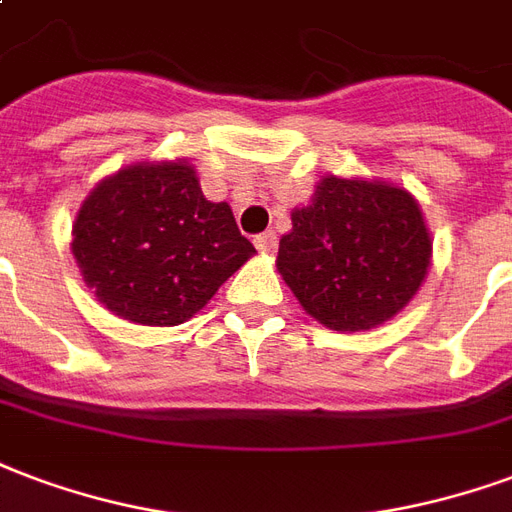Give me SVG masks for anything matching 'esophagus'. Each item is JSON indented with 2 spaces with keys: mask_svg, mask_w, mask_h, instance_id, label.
Listing matches in <instances>:
<instances>
[{
  "mask_svg": "<svg viewBox=\"0 0 512 512\" xmlns=\"http://www.w3.org/2000/svg\"><path fill=\"white\" fill-rule=\"evenodd\" d=\"M255 246L260 249V252H266V255H271L276 249V236L268 230V233H260V236H255Z\"/></svg>",
  "mask_w": 512,
  "mask_h": 512,
  "instance_id": "obj_1",
  "label": "esophagus"
}]
</instances>
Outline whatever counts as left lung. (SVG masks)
<instances>
[{
	"mask_svg": "<svg viewBox=\"0 0 512 512\" xmlns=\"http://www.w3.org/2000/svg\"><path fill=\"white\" fill-rule=\"evenodd\" d=\"M431 238L407 189L380 181H320L295 208L276 268L314 320L366 331L410 304L426 279Z\"/></svg>",
	"mask_w": 512,
	"mask_h": 512,
	"instance_id": "obj_1",
	"label": "left lung"
}]
</instances>
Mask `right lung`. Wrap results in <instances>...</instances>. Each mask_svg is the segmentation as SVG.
Segmentation results:
<instances>
[{
  "instance_id": "add662e5",
  "label": "right lung",
  "mask_w": 512,
  "mask_h": 512,
  "mask_svg": "<svg viewBox=\"0 0 512 512\" xmlns=\"http://www.w3.org/2000/svg\"><path fill=\"white\" fill-rule=\"evenodd\" d=\"M83 282L140 325H179L255 255L227 203L200 192L187 162L130 165L94 187L73 225Z\"/></svg>"
}]
</instances>
